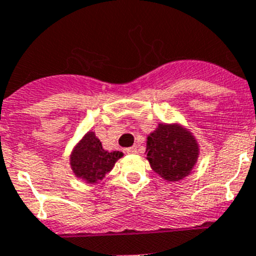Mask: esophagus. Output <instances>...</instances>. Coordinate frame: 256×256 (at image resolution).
<instances>
[{
	"label": "esophagus",
	"instance_id": "esophagus-1",
	"mask_svg": "<svg viewBox=\"0 0 256 256\" xmlns=\"http://www.w3.org/2000/svg\"><path fill=\"white\" fill-rule=\"evenodd\" d=\"M126 152H128V154H136V152H138V146L134 145V146H131V148H126Z\"/></svg>",
	"mask_w": 256,
	"mask_h": 256
}]
</instances>
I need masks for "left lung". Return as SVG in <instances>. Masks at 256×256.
<instances>
[{"label":"left lung","mask_w":256,"mask_h":256,"mask_svg":"<svg viewBox=\"0 0 256 256\" xmlns=\"http://www.w3.org/2000/svg\"><path fill=\"white\" fill-rule=\"evenodd\" d=\"M146 144L151 168L168 181H178L188 176L198 160V144L178 126L160 124Z\"/></svg>","instance_id":"left-lung-1"}]
</instances>
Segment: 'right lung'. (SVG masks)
Segmentation results:
<instances>
[{
    "label": "right lung",
    "mask_w": 256,
    "mask_h": 256,
    "mask_svg": "<svg viewBox=\"0 0 256 256\" xmlns=\"http://www.w3.org/2000/svg\"><path fill=\"white\" fill-rule=\"evenodd\" d=\"M121 156L122 152L120 151L108 152L104 150L95 134L88 132L76 146L71 156V168L76 176L85 178L88 182H96L104 178Z\"/></svg>",
    "instance_id": "add662e5"
}]
</instances>
